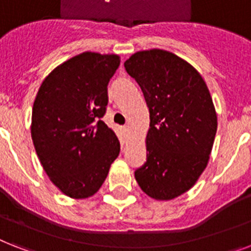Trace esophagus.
I'll return each instance as SVG.
<instances>
[{
	"mask_svg": "<svg viewBox=\"0 0 251 251\" xmlns=\"http://www.w3.org/2000/svg\"><path fill=\"white\" fill-rule=\"evenodd\" d=\"M122 132H124L125 135H127V134H129V129L125 126V127H122Z\"/></svg>",
	"mask_w": 251,
	"mask_h": 251,
	"instance_id": "obj_1",
	"label": "esophagus"
}]
</instances>
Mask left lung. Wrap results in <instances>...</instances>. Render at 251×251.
<instances>
[{
  "instance_id": "1",
  "label": "left lung",
  "mask_w": 251,
  "mask_h": 251,
  "mask_svg": "<svg viewBox=\"0 0 251 251\" xmlns=\"http://www.w3.org/2000/svg\"><path fill=\"white\" fill-rule=\"evenodd\" d=\"M125 68L150 109L147 162L136 182L152 199H176L196 184L210 158L218 127L210 91L196 68L161 49L132 54Z\"/></svg>"
}]
</instances>
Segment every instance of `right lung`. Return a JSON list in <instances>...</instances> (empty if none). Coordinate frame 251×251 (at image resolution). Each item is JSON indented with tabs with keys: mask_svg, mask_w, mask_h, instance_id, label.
Segmentation results:
<instances>
[{
	"mask_svg": "<svg viewBox=\"0 0 251 251\" xmlns=\"http://www.w3.org/2000/svg\"><path fill=\"white\" fill-rule=\"evenodd\" d=\"M119 66L116 54H78L45 77L34 99V150L50 180L71 199L95 195L119 157V139L100 120Z\"/></svg>",
	"mask_w": 251,
	"mask_h": 251,
	"instance_id": "1",
	"label": "right lung"
}]
</instances>
